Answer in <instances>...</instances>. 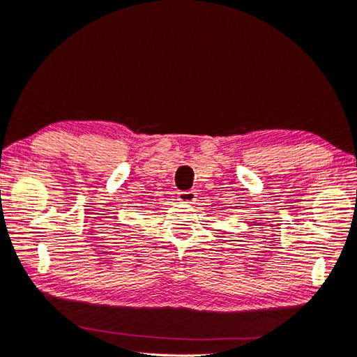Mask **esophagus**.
I'll return each mask as SVG.
<instances>
[{
  "instance_id": "1",
  "label": "esophagus",
  "mask_w": 357,
  "mask_h": 357,
  "mask_svg": "<svg viewBox=\"0 0 357 357\" xmlns=\"http://www.w3.org/2000/svg\"><path fill=\"white\" fill-rule=\"evenodd\" d=\"M178 201L179 202H188V204H192L193 201H197V193L193 190H184V192H178Z\"/></svg>"
}]
</instances>
